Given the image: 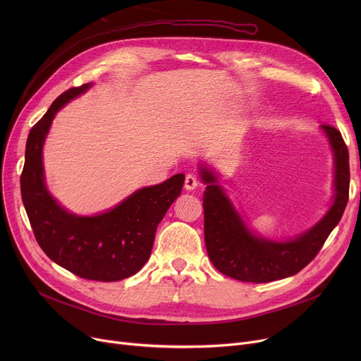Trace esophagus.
I'll list each match as a JSON object with an SVG mask.
<instances>
[{"instance_id": "1", "label": "esophagus", "mask_w": 361, "mask_h": 361, "mask_svg": "<svg viewBox=\"0 0 361 361\" xmlns=\"http://www.w3.org/2000/svg\"><path fill=\"white\" fill-rule=\"evenodd\" d=\"M196 187H197V178L195 176H192V174H187L185 180H184V188H185V190L192 192V190H195Z\"/></svg>"}]
</instances>
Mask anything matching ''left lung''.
Segmentation results:
<instances>
[{
	"label": "left lung",
	"mask_w": 361,
	"mask_h": 361,
	"mask_svg": "<svg viewBox=\"0 0 361 361\" xmlns=\"http://www.w3.org/2000/svg\"><path fill=\"white\" fill-rule=\"evenodd\" d=\"M320 130L334 154V200L320 221L293 238L276 241L256 234L221 185L216 171L206 162L199 164L200 180L206 185V250L221 274L243 282H271L298 274L319 253L345 211L350 188L348 149L343 136L331 126H320Z\"/></svg>",
	"instance_id": "obj_1"
}]
</instances>
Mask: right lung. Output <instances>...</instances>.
Returning a JSON list of instances; mask_svg holds the SVG:
<instances>
[{
  "instance_id": "right-lung-1",
  "label": "right lung",
  "mask_w": 361,
  "mask_h": 361,
  "mask_svg": "<svg viewBox=\"0 0 361 361\" xmlns=\"http://www.w3.org/2000/svg\"><path fill=\"white\" fill-rule=\"evenodd\" d=\"M90 87L86 83L60 94L32 127L20 188L33 234L45 255L80 278L114 282L139 272L150 257L158 224L180 196L184 174L139 188L98 215H75L63 207L45 183L44 145L56 112Z\"/></svg>"
}]
</instances>
